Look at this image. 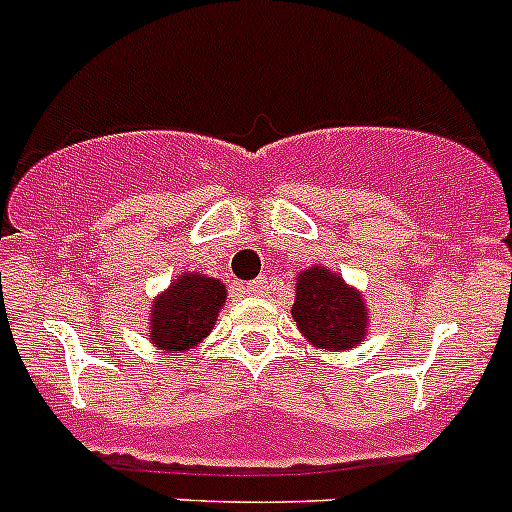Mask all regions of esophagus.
I'll return each mask as SVG.
<instances>
[{"mask_svg": "<svg viewBox=\"0 0 512 512\" xmlns=\"http://www.w3.org/2000/svg\"><path fill=\"white\" fill-rule=\"evenodd\" d=\"M245 289H247V292H250V294H265V289H267V280H262V277H260V280L250 282V285H247Z\"/></svg>", "mask_w": 512, "mask_h": 512, "instance_id": "esophagus-1", "label": "esophagus"}]
</instances>
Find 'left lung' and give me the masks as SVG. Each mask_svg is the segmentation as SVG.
Masks as SVG:
<instances>
[{
    "instance_id": "obj_1",
    "label": "left lung",
    "mask_w": 512,
    "mask_h": 512,
    "mask_svg": "<svg viewBox=\"0 0 512 512\" xmlns=\"http://www.w3.org/2000/svg\"><path fill=\"white\" fill-rule=\"evenodd\" d=\"M292 319L304 342L324 352H347L369 337L364 294L322 265L304 267L297 275Z\"/></svg>"
}]
</instances>
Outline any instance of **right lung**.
Returning <instances> with one entry per match:
<instances>
[{"label":"right lung","mask_w":512,"mask_h":512,"mask_svg":"<svg viewBox=\"0 0 512 512\" xmlns=\"http://www.w3.org/2000/svg\"><path fill=\"white\" fill-rule=\"evenodd\" d=\"M227 289L200 272H180L151 302L148 339L160 352L180 356L193 352L210 332L223 309Z\"/></svg>","instance_id":"obj_1"}]
</instances>
